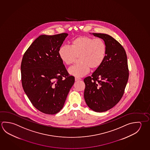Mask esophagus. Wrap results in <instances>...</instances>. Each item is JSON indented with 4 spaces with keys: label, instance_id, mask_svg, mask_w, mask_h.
<instances>
[{
    "label": "esophagus",
    "instance_id": "34e87169",
    "mask_svg": "<svg viewBox=\"0 0 150 150\" xmlns=\"http://www.w3.org/2000/svg\"><path fill=\"white\" fill-rule=\"evenodd\" d=\"M81 79H80V78H79V77H75V81H78L79 80H81Z\"/></svg>",
    "mask_w": 150,
    "mask_h": 150
}]
</instances>
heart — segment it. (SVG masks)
<instances>
[{
    "instance_id": "obj_1",
    "label": "heart",
    "mask_w": 150,
    "mask_h": 150,
    "mask_svg": "<svg viewBox=\"0 0 150 150\" xmlns=\"http://www.w3.org/2000/svg\"><path fill=\"white\" fill-rule=\"evenodd\" d=\"M106 54V46L103 40L88 36H79L71 41V46L64 45L58 50L61 60L71 65L79 57L80 63L69 69V74L81 77L87 74L89 68L97 69L102 64Z\"/></svg>"
}]
</instances>
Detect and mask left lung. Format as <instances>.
Segmentation results:
<instances>
[{
    "label": "left lung",
    "mask_w": 150,
    "mask_h": 150,
    "mask_svg": "<svg viewBox=\"0 0 150 150\" xmlns=\"http://www.w3.org/2000/svg\"><path fill=\"white\" fill-rule=\"evenodd\" d=\"M92 34L104 41L106 54L102 64L92 76L84 79V96L91 110L103 112L116 105L123 95L129 79L127 59L123 46L112 36L102 33Z\"/></svg>",
    "instance_id": "1"
}]
</instances>
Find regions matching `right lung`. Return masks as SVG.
I'll return each mask as SVG.
<instances>
[{
	"instance_id": "obj_1",
	"label": "right lung",
	"mask_w": 150,
	"mask_h": 150,
	"mask_svg": "<svg viewBox=\"0 0 150 150\" xmlns=\"http://www.w3.org/2000/svg\"><path fill=\"white\" fill-rule=\"evenodd\" d=\"M67 36V33L40 35L27 49L21 61L24 92L35 108L47 114H55L63 108L75 81L58 55Z\"/></svg>"
}]
</instances>
